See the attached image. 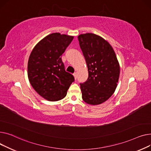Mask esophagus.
<instances>
[{
	"mask_svg": "<svg viewBox=\"0 0 151 151\" xmlns=\"http://www.w3.org/2000/svg\"><path fill=\"white\" fill-rule=\"evenodd\" d=\"M73 76H74L75 79L76 80V78H77V73H74L73 74Z\"/></svg>",
	"mask_w": 151,
	"mask_h": 151,
	"instance_id": "1",
	"label": "esophagus"
}]
</instances>
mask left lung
<instances>
[{"instance_id":"1","label":"left lung","mask_w":151,"mask_h":151,"mask_svg":"<svg viewBox=\"0 0 151 151\" xmlns=\"http://www.w3.org/2000/svg\"><path fill=\"white\" fill-rule=\"evenodd\" d=\"M88 70L87 81L80 83L82 99L88 104H101L108 100L116 90L120 73L117 57L111 46L94 33L78 37Z\"/></svg>"}]
</instances>
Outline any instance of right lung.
Listing matches in <instances>:
<instances>
[{"label": "right lung", "mask_w": 151, "mask_h": 151, "mask_svg": "<svg viewBox=\"0 0 151 151\" xmlns=\"http://www.w3.org/2000/svg\"><path fill=\"white\" fill-rule=\"evenodd\" d=\"M73 36L54 33L37 43L30 55L27 73L29 82L43 98L57 101L66 96L74 76L65 69L61 55Z\"/></svg>", "instance_id": "add662e5"}]
</instances>
